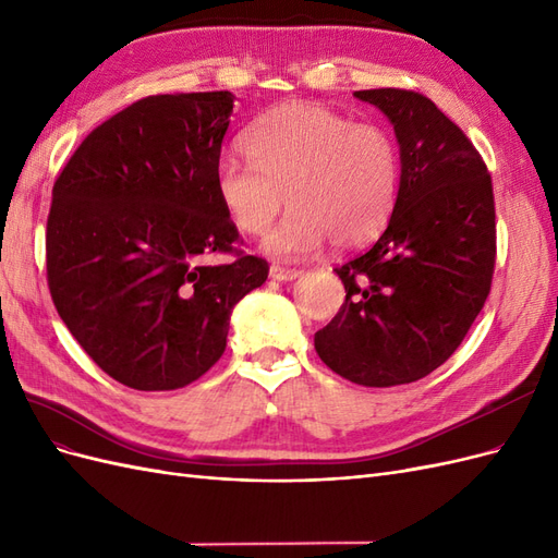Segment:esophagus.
Instances as JSON below:
<instances>
[{"label":"esophagus","mask_w":558,"mask_h":558,"mask_svg":"<svg viewBox=\"0 0 558 558\" xmlns=\"http://www.w3.org/2000/svg\"><path fill=\"white\" fill-rule=\"evenodd\" d=\"M302 272L300 269H289V267H281V265H272L269 267V277H272L275 281H293L298 279Z\"/></svg>","instance_id":"34e87169"}]
</instances>
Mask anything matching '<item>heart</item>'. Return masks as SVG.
<instances>
[{
  "label": "heart",
  "mask_w": 558,
  "mask_h": 558,
  "mask_svg": "<svg viewBox=\"0 0 558 558\" xmlns=\"http://www.w3.org/2000/svg\"><path fill=\"white\" fill-rule=\"evenodd\" d=\"M248 160L226 156L214 172L216 197L232 226L260 238L286 205L265 251L305 258L328 240L349 248L367 242L391 216L400 183L396 140L377 123L318 102L267 111L244 137Z\"/></svg>",
  "instance_id": "heart-1"
}]
</instances>
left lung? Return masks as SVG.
<instances>
[{
    "instance_id": "1",
    "label": "left lung",
    "mask_w": 558,
    "mask_h": 558,
    "mask_svg": "<svg viewBox=\"0 0 558 558\" xmlns=\"http://www.w3.org/2000/svg\"><path fill=\"white\" fill-rule=\"evenodd\" d=\"M393 125L400 183L381 238L335 267L347 300L314 335L318 359L359 386L430 375L482 312L496 265V209L486 165L428 97L356 90Z\"/></svg>"
}]
</instances>
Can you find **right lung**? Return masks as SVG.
Wrapping results in <instances>:
<instances>
[{
	"mask_svg": "<svg viewBox=\"0 0 558 558\" xmlns=\"http://www.w3.org/2000/svg\"><path fill=\"white\" fill-rule=\"evenodd\" d=\"M234 95L144 97L95 128L64 165L46 228L48 289L64 326L109 377L174 391L223 356L230 314L265 283L214 172Z\"/></svg>",
	"mask_w": 558,
	"mask_h": 558,
	"instance_id": "right-lung-1",
	"label": "right lung"
}]
</instances>
